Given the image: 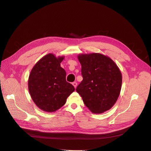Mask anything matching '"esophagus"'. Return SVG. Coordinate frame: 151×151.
<instances>
[{"label": "esophagus", "instance_id": "obj_1", "mask_svg": "<svg viewBox=\"0 0 151 151\" xmlns=\"http://www.w3.org/2000/svg\"><path fill=\"white\" fill-rule=\"evenodd\" d=\"M72 85L74 86V87L76 88V87H77V83L76 82H73V83H72Z\"/></svg>", "mask_w": 151, "mask_h": 151}]
</instances>
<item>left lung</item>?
Returning a JSON list of instances; mask_svg holds the SVG:
<instances>
[{"label":"left lung","mask_w":151,"mask_h":151,"mask_svg":"<svg viewBox=\"0 0 151 151\" xmlns=\"http://www.w3.org/2000/svg\"><path fill=\"white\" fill-rule=\"evenodd\" d=\"M83 80L76 90L93 113L109 110L116 102L121 90L122 76L117 64L99 53L78 55Z\"/></svg>","instance_id":"8db88e82"}]
</instances>
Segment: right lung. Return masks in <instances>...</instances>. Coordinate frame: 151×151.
<instances>
[{
	"label": "right lung",
	"instance_id": "1",
	"mask_svg": "<svg viewBox=\"0 0 151 151\" xmlns=\"http://www.w3.org/2000/svg\"><path fill=\"white\" fill-rule=\"evenodd\" d=\"M64 57L49 53L33 67L28 79V89L35 104L46 112H54L66 102L75 91L66 81V72L60 63Z\"/></svg>",
	"mask_w": 151,
	"mask_h": 151
}]
</instances>
